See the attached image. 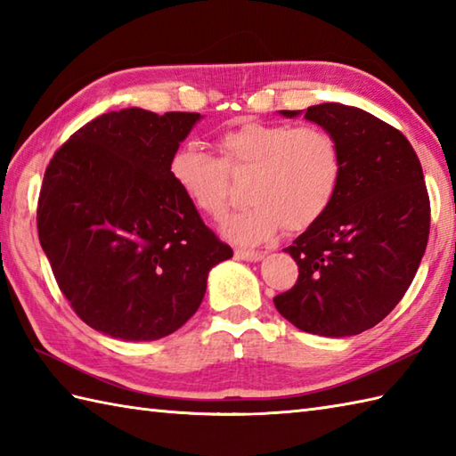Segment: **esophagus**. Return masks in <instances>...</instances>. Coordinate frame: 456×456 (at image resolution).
I'll use <instances>...</instances> for the list:
<instances>
[{
    "instance_id": "esophagus-1",
    "label": "esophagus",
    "mask_w": 456,
    "mask_h": 456,
    "mask_svg": "<svg viewBox=\"0 0 456 456\" xmlns=\"http://www.w3.org/2000/svg\"><path fill=\"white\" fill-rule=\"evenodd\" d=\"M235 256H237V258H243V260H248V263H256V260H260V258H263L265 255L260 253V250L237 248V250H235Z\"/></svg>"
}]
</instances>
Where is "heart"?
<instances>
[{
  "label": "heart",
  "instance_id": "heart-1",
  "mask_svg": "<svg viewBox=\"0 0 456 456\" xmlns=\"http://www.w3.org/2000/svg\"><path fill=\"white\" fill-rule=\"evenodd\" d=\"M216 147L219 159L191 144L178 147L168 174L191 208L219 219L229 203V172L253 170L250 203L223 223V233L239 245L263 243L282 227L292 233L314 227L341 188V147L315 125L247 121L221 133Z\"/></svg>",
  "mask_w": 456,
  "mask_h": 456
}]
</instances>
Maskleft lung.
<instances>
[{"instance_id":"left-lung-1","label":"left lung","mask_w":456,"mask_h":456,"mask_svg":"<svg viewBox=\"0 0 456 456\" xmlns=\"http://www.w3.org/2000/svg\"><path fill=\"white\" fill-rule=\"evenodd\" d=\"M305 119L337 139L343 180L331 209L284 248L299 276L274 305L305 333L358 335L408 292L429 239V193L418 154L392 125L343 103L312 105Z\"/></svg>"}]
</instances>
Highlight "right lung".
<instances>
[{"label":"right lung","instance_id":"add662e5","mask_svg":"<svg viewBox=\"0 0 456 456\" xmlns=\"http://www.w3.org/2000/svg\"><path fill=\"white\" fill-rule=\"evenodd\" d=\"M200 113L129 108L76 131L45 170L38 240L86 325L157 341L198 312L208 273L233 256L174 186L168 160Z\"/></svg>","mask_w":456,"mask_h":456}]
</instances>
